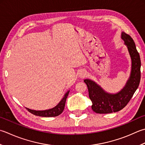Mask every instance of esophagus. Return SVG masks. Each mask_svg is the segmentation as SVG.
Instances as JSON below:
<instances>
[{
  "instance_id": "esophagus-1",
  "label": "esophagus",
  "mask_w": 145,
  "mask_h": 145,
  "mask_svg": "<svg viewBox=\"0 0 145 145\" xmlns=\"http://www.w3.org/2000/svg\"><path fill=\"white\" fill-rule=\"evenodd\" d=\"M86 75V72H85L84 70H81L78 73V76H80V78H84Z\"/></svg>"
}]
</instances>
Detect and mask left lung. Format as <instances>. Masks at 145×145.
<instances>
[{
	"label": "left lung",
	"mask_w": 145,
	"mask_h": 145,
	"mask_svg": "<svg viewBox=\"0 0 145 145\" xmlns=\"http://www.w3.org/2000/svg\"><path fill=\"white\" fill-rule=\"evenodd\" d=\"M121 38L127 45L132 61L130 78L124 89L116 94H110L94 82L86 79L89 98L92 103V109L98 114H108L123 109L128 104L140 85L141 79V59L133 38L126 33L121 34Z\"/></svg>",
	"instance_id": "1"
}]
</instances>
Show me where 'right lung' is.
Listing matches in <instances>:
<instances>
[{"instance_id":"1","label":"right lung","mask_w":145,"mask_h":145,"mask_svg":"<svg viewBox=\"0 0 145 145\" xmlns=\"http://www.w3.org/2000/svg\"><path fill=\"white\" fill-rule=\"evenodd\" d=\"M69 91L66 93V94L65 95L64 97L62 99V100L60 101L57 106L54 107V108L52 109H48L45 110H31L28 108H26V109L31 112V114H33L35 116H41V117H55V116H58L59 114L62 113L63 110H64L65 103H66L67 98L69 95Z\"/></svg>"}]
</instances>
